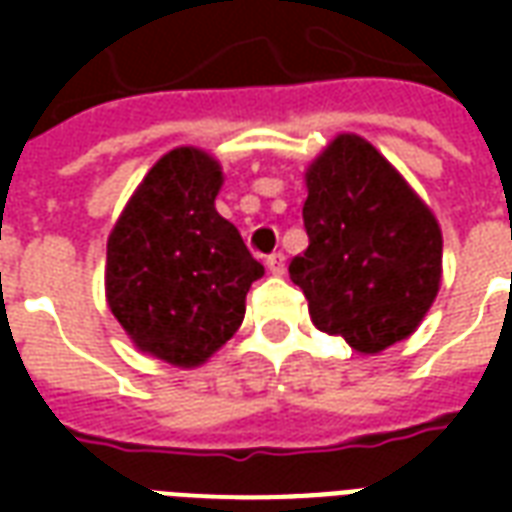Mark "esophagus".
Returning <instances> with one entry per match:
<instances>
[{"label": "esophagus", "mask_w": 512, "mask_h": 512, "mask_svg": "<svg viewBox=\"0 0 512 512\" xmlns=\"http://www.w3.org/2000/svg\"><path fill=\"white\" fill-rule=\"evenodd\" d=\"M266 266H268V271L274 274V277H282V274H285V255H282V252H274V255H268Z\"/></svg>", "instance_id": "34e87169"}]
</instances>
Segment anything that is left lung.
<instances>
[{"label":"left lung","instance_id":"8db88e82","mask_svg":"<svg viewBox=\"0 0 512 512\" xmlns=\"http://www.w3.org/2000/svg\"><path fill=\"white\" fill-rule=\"evenodd\" d=\"M304 230L310 246L290 279L312 323L359 354L406 340L439 293L436 216L376 147L340 134L307 169Z\"/></svg>","mask_w":512,"mask_h":512}]
</instances>
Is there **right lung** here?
I'll list each match as a JSON object with an SVG mask.
<instances>
[{
	"mask_svg": "<svg viewBox=\"0 0 512 512\" xmlns=\"http://www.w3.org/2000/svg\"><path fill=\"white\" fill-rule=\"evenodd\" d=\"M222 167L175 147L139 183L106 244V299L139 351L202 365L244 321L263 266L216 211Z\"/></svg>",
	"mask_w": 512,
	"mask_h": 512,
	"instance_id": "1",
	"label": "right lung"
}]
</instances>
